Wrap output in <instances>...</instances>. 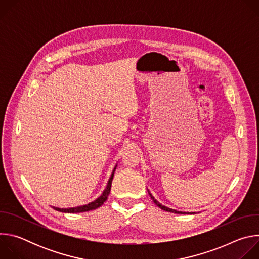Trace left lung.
I'll list each match as a JSON object with an SVG mask.
<instances>
[{
    "label": "left lung",
    "mask_w": 259,
    "mask_h": 259,
    "mask_svg": "<svg viewBox=\"0 0 259 259\" xmlns=\"http://www.w3.org/2000/svg\"><path fill=\"white\" fill-rule=\"evenodd\" d=\"M149 194H150V196H151V198L153 199V201H154V203L159 207V208H161L162 210H164V211H168V212H172V213H178V214H186V212H181V211H176V210H174V209H171V208H168V207H166V206H164V205H162V204H160L154 197H153V195L149 192ZM192 214V213H191Z\"/></svg>",
    "instance_id": "left-lung-1"
}]
</instances>
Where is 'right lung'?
Wrapping results in <instances>:
<instances>
[{
    "mask_svg": "<svg viewBox=\"0 0 259 259\" xmlns=\"http://www.w3.org/2000/svg\"><path fill=\"white\" fill-rule=\"evenodd\" d=\"M116 168H117V165L116 167L114 168L113 170V173L112 175H110L109 179H108V182L106 184V188L105 190L103 191V193L101 194L100 197H98L95 201L87 204V205H84V206H79V207H73V208H57V207H53L56 211H60V212H64V213H80V212H86V211H90V210H94L98 207H100L107 199V196L109 195V192H110V188H112V181H113V178H114V173L116 171Z\"/></svg>",
    "mask_w": 259,
    "mask_h": 259,
    "instance_id": "add662e5",
    "label": "right lung"
}]
</instances>
